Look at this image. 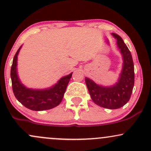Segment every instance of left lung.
Listing matches in <instances>:
<instances>
[{"label": "left lung", "instance_id": "left-lung-1", "mask_svg": "<svg viewBox=\"0 0 151 151\" xmlns=\"http://www.w3.org/2000/svg\"><path fill=\"white\" fill-rule=\"evenodd\" d=\"M112 35L117 39V46L122 56V69L117 82L110 87L96 84L85 77V82L91 98L96 105L104 108L118 109L128 102L134 86V64L131 53L122 38L115 33Z\"/></svg>", "mask_w": 151, "mask_h": 151}]
</instances>
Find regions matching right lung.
Here are the masks:
<instances>
[{
	"label": "right lung",
	"mask_w": 151,
	"mask_h": 151,
	"mask_svg": "<svg viewBox=\"0 0 151 151\" xmlns=\"http://www.w3.org/2000/svg\"><path fill=\"white\" fill-rule=\"evenodd\" d=\"M21 46L15 54L11 69L12 88L18 100L31 110H50L61 103L66 89L72 77V72L59 79L57 84L49 88L42 89H30L21 83L17 73V59Z\"/></svg>",
	"instance_id": "obj_1"
}]
</instances>
